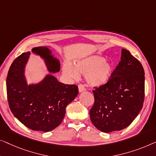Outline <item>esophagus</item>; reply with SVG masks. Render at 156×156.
<instances>
[{"mask_svg":"<svg viewBox=\"0 0 156 156\" xmlns=\"http://www.w3.org/2000/svg\"><path fill=\"white\" fill-rule=\"evenodd\" d=\"M78 91H79V93H82V92L85 91V87L83 86V85L80 84L78 85Z\"/></svg>","mask_w":156,"mask_h":156,"instance_id":"1","label":"esophagus"}]
</instances>
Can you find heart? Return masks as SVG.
Returning <instances> with one entry per match:
<instances>
[{
	"label": "heart",
	"instance_id": "obj_1",
	"mask_svg": "<svg viewBox=\"0 0 156 156\" xmlns=\"http://www.w3.org/2000/svg\"><path fill=\"white\" fill-rule=\"evenodd\" d=\"M114 72L112 64L101 56H89L78 59L74 63H66L63 73L68 78L78 79L79 73L85 75L87 84L92 87H100L109 82Z\"/></svg>",
	"mask_w": 156,
	"mask_h": 156
}]
</instances>
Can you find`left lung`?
Returning <instances> with one entry per match:
<instances>
[{
    "label": "left lung",
    "mask_w": 156,
    "mask_h": 156,
    "mask_svg": "<svg viewBox=\"0 0 156 156\" xmlns=\"http://www.w3.org/2000/svg\"><path fill=\"white\" fill-rule=\"evenodd\" d=\"M144 70L127 49L108 83L93 90L95 103L90 110L92 123L105 133L126 128L137 117L144 100Z\"/></svg>",
    "instance_id": "8db88e82"
}]
</instances>
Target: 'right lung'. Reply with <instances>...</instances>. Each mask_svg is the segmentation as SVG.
<instances>
[{
  "mask_svg": "<svg viewBox=\"0 0 156 156\" xmlns=\"http://www.w3.org/2000/svg\"><path fill=\"white\" fill-rule=\"evenodd\" d=\"M31 53L43 59L48 72L60 71V61L47 47L32 48L23 53L10 66L6 80L7 95L12 113L25 126L34 131L48 132L62 122L66 108L78 94L76 85L59 82L51 74L36 83L28 84L26 65Z\"/></svg>",
  "mask_w": 156,
  "mask_h": 156,
  "instance_id": "obj_1",
  "label": "right lung"
}]
</instances>
